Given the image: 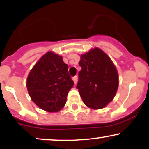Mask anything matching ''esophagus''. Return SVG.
Wrapping results in <instances>:
<instances>
[{"mask_svg":"<svg viewBox=\"0 0 149 149\" xmlns=\"http://www.w3.org/2000/svg\"><path fill=\"white\" fill-rule=\"evenodd\" d=\"M73 82H74L75 84H76L77 82H78V76H76L73 77Z\"/></svg>","mask_w":149,"mask_h":149,"instance_id":"34e87169","label":"esophagus"}]
</instances>
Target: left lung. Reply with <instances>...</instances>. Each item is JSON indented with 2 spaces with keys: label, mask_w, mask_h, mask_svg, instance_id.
Listing matches in <instances>:
<instances>
[{
  "label": "left lung",
  "mask_w": 149,
  "mask_h": 149,
  "mask_svg": "<svg viewBox=\"0 0 149 149\" xmlns=\"http://www.w3.org/2000/svg\"><path fill=\"white\" fill-rule=\"evenodd\" d=\"M76 88L83 102L93 109L105 107L115 97L118 88L117 69L109 56L99 48L81 55L78 63Z\"/></svg>",
  "instance_id": "left-lung-1"
}]
</instances>
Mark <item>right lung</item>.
<instances>
[{
	"instance_id": "right-lung-1",
	"label": "right lung",
	"mask_w": 149,
	"mask_h": 149,
	"mask_svg": "<svg viewBox=\"0 0 149 149\" xmlns=\"http://www.w3.org/2000/svg\"><path fill=\"white\" fill-rule=\"evenodd\" d=\"M73 85L68 65L61 56L52 52L40 58L26 80L27 90L32 101L48 112H57L64 107L68 93Z\"/></svg>"
}]
</instances>
